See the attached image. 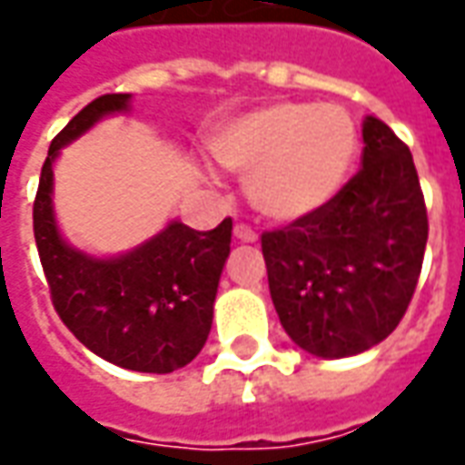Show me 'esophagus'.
Returning <instances> with one entry per match:
<instances>
[{
    "mask_svg": "<svg viewBox=\"0 0 465 465\" xmlns=\"http://www.w3.org/2000/svg\"><path fill=\"white\" fill-rule=\"evenodd\" d=\"M235 238H238L240 242H255V240H258V232H255V227L245 225V223H238V225H235Z\"/></svg>",
    "mask_w": 465,
    "mask_h": 465,
    "instance_id": "34e87169",
    "label": "esophagus"
}]
</instances>
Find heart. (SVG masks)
Here are the masks:
<instances>
[{"mask_svg": "<svg viewBox=\"0 0 465 465\" xmlns=\"http://www.w3.org/2000/svg\"><path fill=\"white\" fill-rule=\"evenodd\" d=\"M210 146L220 164L248 174V194L261 213L299 220L344 190L360 131L339 105L273 104L232 118Z\"/></svg>", "mask_w": 465, "mask_h": 465, "instance_id": "b5f03b06", "label": "heart"}]
</instances>
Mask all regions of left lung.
Wrapping results in <instances>:
<instances>
[{"mask_svg":"<svg viewBox=\"0 0 465 465\" xmlns=\"http://www.w3.org/2000/svg\"><path fill=\"white\" fill-rule=\"evenodd\" d=\"M361 169L322 210L261 235L286 334L339 360L380 344L408 312L428 242V210L408 143L367 118Z\"/></svg>","mask_w":465,"mask_h":465,"instance_id":"1","label":"left lung"}]
</instances>
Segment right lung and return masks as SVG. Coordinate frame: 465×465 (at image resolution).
Listing matches in <instances>:
<instances>
[{
    "mask_svg": "<svg viewBox=\"0 0 465 465\" xmlns=\"http://www.w3.org/2000/svg\"><path fill=\"white\" fill-rule=\"evenodd\" d=\"M126 104V93L98 95L53 139L32 227L50 301L80 344L124 370L166 374L190 364L207 341L232 220L225 217L207 232L172 223L129 255L95 261L63 242L50 204L57 149Z\"/></svg>",
    "mask_w": 465,
    "mask_h": 465,
    "instance_id": "obj_1",
    "label": "right lung"
}]
</instances>
